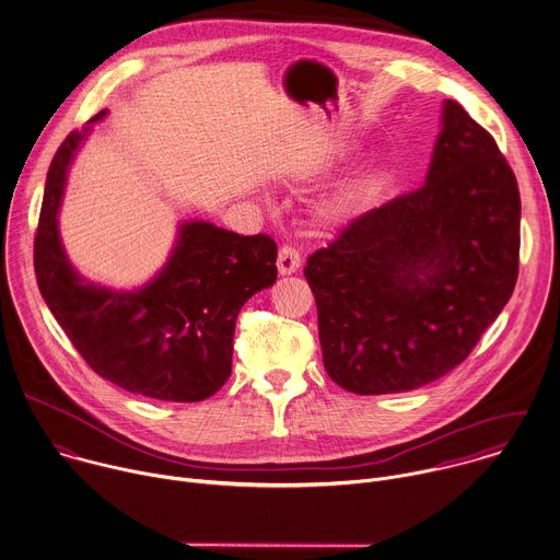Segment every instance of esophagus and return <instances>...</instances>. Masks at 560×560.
I'll return each instance as SVG.
<instances>
[{
    "mask_svg": "<svg viewBox=\"0 0 560 560\" xmlns=\"http://www.w3.org/2000/svg\"><path fill=\"white\" fill-rule=\"evenodd\" d=\"M301 266V255L294 246L290 244H283L279 248V257H277V268H279V275H292L296 272Z\"/></svg>",
    "mask_w": 560,
    "mask_h": 560,
    "instance_id": "esophagus-1",
    "label": "esophagus"
}]
</instances>
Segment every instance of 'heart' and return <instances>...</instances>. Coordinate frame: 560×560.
<instances>
[{"label":"heart","instance_id":"1","mask_svg":"<svg viewBox=\"0 0 560 560\" xmlns=\"http://www.w3.org/2000/svg\"><path fill=\"white\" fill-rule=\"evenodd\" d=\"M378 186V177L376 175H368L354 184H350L348 188H343L336 199L327 206L325 210V217L337 223V221H343L348 219L350 214H354L357 210H361L365 206V201L370 199V195L376 190Z\"/></svg>","mask_w":560,"mask_h":560}]
</instances>
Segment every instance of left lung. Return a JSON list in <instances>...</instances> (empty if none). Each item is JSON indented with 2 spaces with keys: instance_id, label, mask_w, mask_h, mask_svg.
Listing matches in <instances>:
<instances>
[{
  "instance_id": "1",
  "label": "left lung",
  "mask_w": 560,
  "mask_h": 560,
  "mask_svg": "<svg viewBox=\"0 0 560 560\" xmlns=\"http://www.w3.org/2000/svg\"><path fill=\"white\" fill-rule=\"evenodd\" d=\"M520 217L493 136L446 100L424 186L361 214L307 259L327 374L376 396L463 363L515 290Z\"/></svg>"
}]
</instances>
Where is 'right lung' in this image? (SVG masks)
<instances>
[{
    "instance_id": "add662e5",
    "label": "right lung",
    "mask_w": 560,
    "mask_h": 560,
    "mask_svg": "<svg viewBox=\"0 0 560 560\" xmlns=\"http://www.w3.org/2000/svg\"><path fill=\"white\" fill-rule=\"evenodd\" d=\"M71 131L56 151L34 237L38 290L84 361L114 385L155 400L199 402L231 374L242 305L277 281L270 235H240L206 221L179 226L166 266L147 285L116 292L86 281L69 261L58 212L69 166L89 136Z\"/></svg>"
}]
</instances>
